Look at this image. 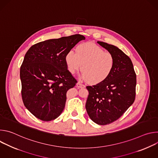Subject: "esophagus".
I'll use <instances>...</instances> for the list:
<instances>
[{
  "label": "esophagus",
  "instance_id": "obj_1",
  "mask_svg": "<svg viewBox=\"0 0 158 158\" xmlns=\"http://www.w3.org/2000/svg\"><path fill=\"white\" fill-rule=\"evenodd\" d=\"M76 85H77V87L78 88H84V87H85V85L82 84V83H81L80 82H78L77 83Z\"/></svg>",
  "mask_w": 158,
  "mask_h": 158
}]
</instances>
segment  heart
<instances>
[{"label": "heart", "mask_w": 158, "mask_h": 158, "mask_svg": "<svg viewBox=\"0 0 158 158\" xmlns=\"http://www.w3.org/2000/svg\"><path fill=\"white\" fill-rule=\"evenodd\" d=\"M65 60L67 69L71 74H74L82 66V79L89 81L93 84L106 81L114 65L112 55L91 42L79 44L76 48V52L73 50L69 51L65 54Z\"/></svg>", "instance_id": "1"}]
</instances>
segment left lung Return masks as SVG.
<instances>
[{
    "label": "left lung",
    "instance_id": "left-lung-1",
    "mask_svg": "<svg viewBox=\"0 0 158 158\" xmlns=\"http://www.w3.org/2000/svg\"><path fill=\"white\" fill-rule=\"evenodd\" d=\"M114 59V68L104 82L87 86L89 95L85 109L91 119L99 125L118 119L133 104L136 75L131 59L114 45L98 41Z\"/></svg>",
    "mask_w": 158,
    "mask_h": 158
}]
</instances>
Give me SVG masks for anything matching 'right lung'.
<instances>
[{
    "label": "right lung",
    "instance_id": "obj_1",
    "mask_svg": "<svg viewBox=\"0 0 158 158\" xmlns=\"http://www.w3.org/2000/svg\"><path fill=\"white\" fill-rule=\"evenodd\" d=\"M85 37L75 34L33 45L20 67L22 98L37 118L50 121L62 112L66 93L77 81L67 70L65 56Z\"/></svg>",
    "mask_w": 158,
    "mask_h": 158
}]
</instances>
